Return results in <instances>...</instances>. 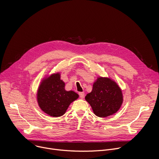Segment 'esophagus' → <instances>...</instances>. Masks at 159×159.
Masks as SVG:
<instances>
[{
  "instance_id": "esophagus-1",
  "label": "esophagus",
  "mask_w": 159,
  "mask_h": 159,
  "mask_svg": "<svg viewBox=\"0 0 159 159\" xmlns=\"http://www.w3.org/2000/svg\"><path fill=\"white\" fill-rule=\"evenodd\" d=\"M79 96H80V98H81V99H83L84 98V92H80V93H79Z\"/></svg>"
}]
</instances>
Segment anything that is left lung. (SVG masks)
<instances>
[{
	"instance_id": "8db88e82",
	"label": "left lung",
	"mask_w": 159,
	"mask_h": 159,
	"mask_svg": "<svg viewBox=\"0 0 159 159\" xmlns=\"http://www.w3.org/2000/svg\"><path fill=\"white\" fill-rule=\"evenodd\" d=\"M85 99L94 114L101 118L115 114L123 103L121 89L115 82L106 77L98 79L94 83L92 92L87 94Z\"/></svg>"
}]
</instances>
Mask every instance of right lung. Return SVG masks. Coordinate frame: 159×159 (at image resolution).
I'll use <instances>...</instances> for the list:
<instances>
[{
  "label": "right lung",
  "instance_id": "add662e5",
  "mask_svg": "<svg viewBox=\"0 0 159 159\" xmlns=\"http://www.w3.org/2000/svg\"><path fill=\"white\" fill-rule=\"evenodd\" d=\"M79 95L72 90L66 91L65 83L60 74H53L41 82L38 88L37 99L39 106L47 115L59 117L65 114L72 102Z\"/></svg>",
  "mask_w": 159,
  "mask_h": 159
}]
</instances>
